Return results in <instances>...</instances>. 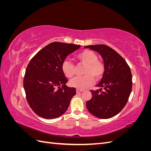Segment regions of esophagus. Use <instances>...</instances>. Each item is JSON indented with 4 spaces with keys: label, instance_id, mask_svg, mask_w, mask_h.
Returning <instances> with one entry per match:
<instances>
[{
    "label": "esophagus",
    "instance_id": "34e87169",
    "mask_svg": "<svg viewBox=\"0 0 151 151\" xmlns=\"http://www.w3.org/2000/svg\"><path fill=\"white\" fill-rule=\"evenodd\" d=\"M83 89H76V93H80L81 92H83Z\"/></svg>",
    "mask_w": 151,
    "mask_h": 151
}]
</instances>
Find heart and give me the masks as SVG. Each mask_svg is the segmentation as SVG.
<instances>
[{"mask_svg":"<svg viewBox=\"0 0 151 151\" xmlns=\"http://www.w3.org/2000/svg\"><path fill=\"white\" fill-rule=\"evenodd\" d=\"M76 58L81 63L85 65L83 74L81 77H77L70 80L69 84L71 87L79 89H83L93 83L96 81L101 79L104 73V65L98 60V57L95 52L90 50H84L76 55ZM62 70L67 78H71L75 74V67L68 60L62 63Z\"/></svg>","mask_w":151,"mask_h":151,"instance_id":"heart-1","label":"heart"}]
</instances>
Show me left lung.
Segmentation results:
<instances>
[{"label": "left lung", "instance_id": "left-lung-1", "mask_svg": "<svg viewBox=\"0 0 151 151\" xmlns=\"http://www.w3.org/2000/svg\"><path fill=\"white\" fill-rule=\"evenodd\" d=\"M84 48L101 55L105 68L97 85L100 89L90 91L92 98L86 102V107L95 116L110 118L120 113L129 100L132 88L130 68L125 59L107 45H88Z\"/></svg>", "mask_w": 151, "mask_h": 151}]
</instances>
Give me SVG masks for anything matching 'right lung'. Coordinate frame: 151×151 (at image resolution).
<instances>
[{"instance_id": "1", "label": "right lung", "mask_w": 151, "mask_h": 151, "mask_svg": "<svg viewBox=\"0 0 151 151\" xmlns=\"http://www.w3.org/2000/svg\"><path fill=\"white\" fill-rule=\"evenodd\" d=\"M80 45L53 42L31 58L27 66L23 86L29 106L38 116L53 119L62 115L76 94L65 84L62 63Z\"/></svg>"}]
</instances>
